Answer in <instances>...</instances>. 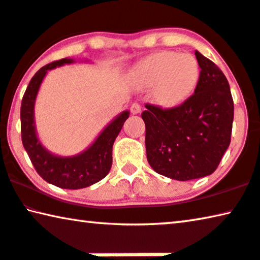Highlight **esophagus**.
I'll list each match as a JSON object with an SVG mask.
<instances>
[{"instance_id":"34e87169","label":"esophagus","mask_w":260,"mask_h":260,"mask_svg":"<svg viewBox=\"0 0 260 260\" xmlns=\"http://www.w3.org/2000/svg\"><path fill=\"white\" fill-rule=\"evenodd\" d=\"M130 111H131V114H134V115H137V114H139L142 111V106L139 105V103H133V105H131V107H130Z\"/></svg>"}]
</instances>
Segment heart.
<instances>
[{
    "mask_svg": "<svg viewBox=\"0 0 260 260\" xmlns=\"http://www.w3.org/2000/svg\"><path fill=\"white\" fill-rule=\"evenodd\" d=\"M131 79L141 88H152L159 106H180L194 93L200 79V65L193 54L161 51L150 54L131 71Z\"/></svg>",
    "mask_w": 260,
    "mask_h": 260,
    "instance_id": "heart-1",
    "label": "heart"
}]
</instances>
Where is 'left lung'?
I'll return each instance as SVG.
<instances>
[{"mask_svg":"<svg viewBox=\"0 0 260 260\" xmlns=\"http://www.w3.org/2000/svg\"><path fill=\"white\" fill-rule=\"evenodd\" d=\"M195 57L201 72L194 94L178 107L145 105L142 113L147 161L157 173L179 181L213 173L233 130L234 101L225 75L199 51Z\"/></svg>","mask_w":260,"mask_h":260,"instance_id":"8db88e82","label":"left lung"}]
</instances>
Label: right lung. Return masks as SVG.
<instances>
[{"mask_svg":"<svg viewBox=\"0 0 260 260\" xmlns=\"http://www.w3.org/2000/svg\"><path fill=\"white\" fill-rule=\"evenodd\" d=\"M74 61L71 58H63L42 67L31 79L21 107L22 142L31 162L44 180L65 189L85 188L102 180L109 173L113 164L114 142L130 115L129 110L117 115L101 131L93 144L82 152L71 157H61L50 152L39 141L36 131V99L47 71Z\"/></svg>","mask_w":260,"mask_h":260,"instance_id":"right-lung-1","label":"right lung"}]
</instances>
